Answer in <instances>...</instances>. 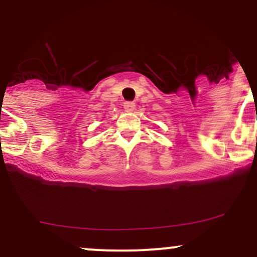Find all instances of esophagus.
<instances>
[{"instance_id": "obj_1", "label": "esophagus", "mask_w": 257, "mask_h": 257, "mask_svg": "<svg viewBox=\"0 0 257 257\" xmlns=\"http://www.w3.org/2000/svg\"><path fill=\"white\" fill-rule=\"evenodd\" d=\"M124 109H125L126 112H132V110L136 109V103H134V102H125V103H124Z\"/></svg>"}]
</instances>
